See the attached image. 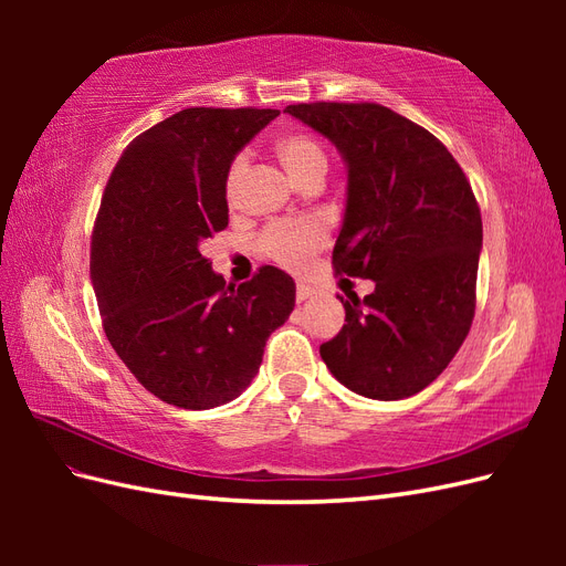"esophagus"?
<instances>
[{
	"mask_svg": "<svg viewBox=\"0 0 566 566\" xmlns=\"http://www.w3.org/2000/svg\"><path fill=\"white\" fill-rule=\"evenodd\" d=\"M314 295V287H310V285H304V283H300L297 285V302H306Z\"/></svg>",
	"mask_w": 566,
	"mask_h": 566,
	"instance_id": "34e87169",
	"label": "esophagus"
}]
</instances>
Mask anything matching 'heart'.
Here are the masks:
<instances>
[{
	"label": "heart",
	"mask_w": 566,
	"mask_h": 566,
	"mask_svg": "<svg viewBox=\"0 0 566 566\" xmlns=\"http://www.w3.org/2000/svg\"><path fill=\"white\" fill-rule=\"evenodd\" d=\"M276 156L290 179L304 186L310 179L325 177V169H328V156H325L323 146L314 139L312 134L306 132H290L283 134L276 142ZM248 172V156L241 153L235 156L229 165L227 181H224V193L227 200L233 202L241 193V186ZM328 241V221L323 217H302L293 221H279V224L269 227L262 238L260 245L262 252L276 264L290 269V271H302L314 262L318 250Z\"/></svg>",
	"instance_id": "heart-1"
}]
</instances>
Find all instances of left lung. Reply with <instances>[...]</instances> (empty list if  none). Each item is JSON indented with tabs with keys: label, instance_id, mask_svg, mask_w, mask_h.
<instances>
[{
	"label": "left lung",
	"instance_id": "8db88e82",
	"mask_svg": "<svg viewBox=\"0 0 566 566\" xmlns=\"http://www.w3.org/2000/svg\"><path fill=\"white\" fill-rule=\"evenodd\" d=\"M347 167L337 273L375 281L345 304L321 358L347 389L378 401L422 391L474 318L482 214L472 186L434 134L378 104L287 106Z\"/></svg>",
	"mask_w": 566,
	"mask_h": 566
}]
</instances>
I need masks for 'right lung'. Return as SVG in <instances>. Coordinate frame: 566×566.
Returning <instances> with one entry per match:
<instances>
[{"label": "right lung", "mask_w": 566, "mask_h": 566, "mask_svg": "<svg viewBox=\"0 0 566 566\" xmlns=\"http://www.w3.org/2000/svg\"><path fill=\"white\" fill-rule=\"evenodd\" d=\"M279 111L186 108L123 150L92 235V285L115 354L150 394L186 410L229 403L295 310V281L262 266L227 285L200 248L229 224L233 158Z\"/></svg>", "instance_id": "right-lung-1"}]
</instances>
